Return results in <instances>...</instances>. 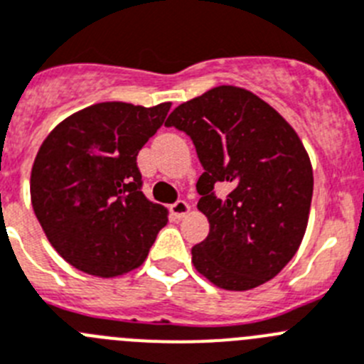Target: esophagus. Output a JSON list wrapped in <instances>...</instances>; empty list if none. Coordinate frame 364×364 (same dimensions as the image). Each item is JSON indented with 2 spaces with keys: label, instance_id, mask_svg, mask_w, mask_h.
<instances>
[{
  "label": "esophagus",
  "instance_id": "34e87169",
  "mask_svg": "<svg viewBox=\"0 0 364 364\" xmlns=\"http://www.w3.org/2000/svg\"><path fill=\"white\" fill-rule=\"evenodd\" d=\"M170 212H172L176 218H185V215L190 212V205L186 201H183V199H179V201H176L174 205H170Z\"/></svg>",
  "mask_w": 364,
  "mask_h": 364
}]
</instances>
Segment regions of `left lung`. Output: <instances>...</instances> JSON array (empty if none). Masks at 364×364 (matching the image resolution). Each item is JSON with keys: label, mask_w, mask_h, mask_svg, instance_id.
I'll use <instances>...</instances> for the list:
<instances>
[{"label": "left lung", "mask_w": 364, "mask_h": 364, "mask_svg": "<svg viewBox=\"0 0 364 364\" xmlns=\"http://www.w3.org/2000/svg\"><path fill=\"white\" fill-rule=\"evenodd\" d=\"M165 127L190 136L205 170L196 188L210 232L192 248L196 270L237 292L276 277L303 241L312 203V165L296 130L232 85L179 105ZM219 184L227 196H215Z\"/></svg>", "instance_id": "8db88e82"}]
</instances>
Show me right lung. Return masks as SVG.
<instances>
[{
    "label": "right lung",
    "mask_w": 364,
    "mask_h": 364,
    "mask_svg": "<svg viewBox=\"0 0 364 364\" xmlns=\"http://www.w3.org/2000/svg\"><path fill=\"white\" fill-rule=\"evenodd\" d=\"M170 103L107 101L55 127L32 165V208L55 252L77 270L116 277L137 268L166 225V208L141 192L137 154Z\"/></svg>",
    "instance_id": "right-lung-1"
}]
</instances>
